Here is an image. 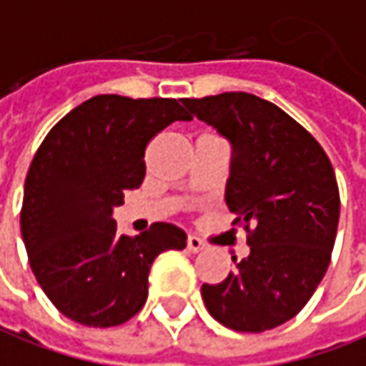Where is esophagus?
Listing matches in <instances>:
<instances>
[{"mask_svg":"<svg viewBox=\"0 0 366 366\" xmlns=\"http://www.w3.org/2000/svg\"><path fill=\"white\" fill-rule=\"evenodd\" d=\"M186 244H188V249H190L192 254H198V252H202V249L206 247V244H204L198 236H188V242H186Z\"/></svg>","mask_w":366,"mask_h":366,"instance_id":"esophagus-1","label":"esophagus"}]
</instances>
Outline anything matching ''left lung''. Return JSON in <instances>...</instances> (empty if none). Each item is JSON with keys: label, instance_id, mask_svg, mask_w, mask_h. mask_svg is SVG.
<instances>
[{"label": "left lung", "instance_id": "8db88e82", "mask_svg": "<svg viewBox=\"0 0 366 366\" xmlns=\"http://www.w3.org/2000/svg\"><path fill=\"white\" fill-rule=\"evenodd\" d=\"M192 117L232 144L226 204L249 255L202 285L209 315L242 333L283 325L325 275L339 226V188L325 150L287 112L249 93L184 99Z\"/></svg>", "mask_w": 366, "mask_h": 366}]
</instances>
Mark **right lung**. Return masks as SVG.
Returning <instances> with one entry per match:
<instances>
[{"mask_svg":"<svg viewBox=\"0 0 366 366\" xmlns=\"http://www.w3.org/2000/svg\"><path fill=\"white\" fill-rule=\"evenodd\" d=\"M176 121H192L176 99L99 94L65 114L33 157L23 244L41 290L81 325L114 327L137 315L157 255L186 247L174 224L119 236L112 219L124 192L144 180L150 139Z\"/></svg>","mask_w":366,"mask_h":366,"instance_id":"add662e5","label":"right lung"}]
</instances>
